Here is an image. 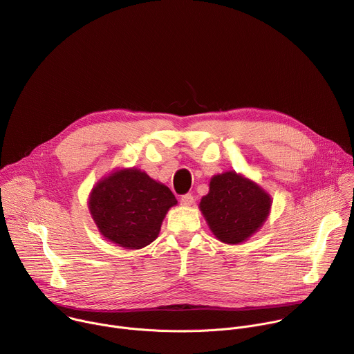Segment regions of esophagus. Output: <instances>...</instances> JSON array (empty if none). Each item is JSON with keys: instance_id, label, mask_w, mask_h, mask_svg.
I'll list each match as a JSON object with an SVG mask.
<instances>
[{"instance_id": "obj_1", "label": "esophagus", "mask_w": 354, "mask_h": 354, "mask_svg": "<svg viewBox=\"0 0 354 354\" xmlns=\"http://www.w3.org/2000/svg\"><path fill=\"white\" fill-rule=\"evenodd\" d=\"M194 201V197L190 194V193H186V194H183L182 197H180V203L183 205V206H190L192 203Z\"/></svg>"}]
</instances>
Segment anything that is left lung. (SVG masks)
<instances>
[{
  "label": "left lung",
  "mask_w": 354,
  "mask_h": 354,
  "mask_svg": "<svg viewBox=\"0 0 354 354\" xmlns=\"http://www.w3.org/2000/svg\"><path fill=\"white\" fill-rule=\"evenodd\" d=\"M272 200L257 183L235 172L216 175L200 210L213 234L225 243H239L257 232L266 220Z\"/></svg>",
  "instance_id": "8db88e82"
}]
</instances>
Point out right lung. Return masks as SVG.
I'll return each instance as SVG.
<instances>
[{"mask_svg":"<svg viewBox=\"0 0 354 354\" xmlns=\"http://www.w3.org/2000/svg\"><path fill=\"white\" fill-rule=\"evenodd\" d=\"M176 203L165 185L138 169H124L93 187L89 210L105 238L127 249H140L158 236L167 212Z\"/></svg>","mask_w":354,"mask_h":354,"instance_id":"obj_1","label":"right lung"}]
</instances>
